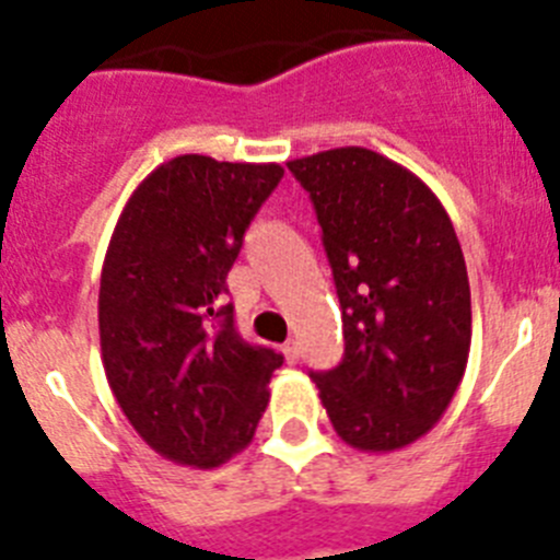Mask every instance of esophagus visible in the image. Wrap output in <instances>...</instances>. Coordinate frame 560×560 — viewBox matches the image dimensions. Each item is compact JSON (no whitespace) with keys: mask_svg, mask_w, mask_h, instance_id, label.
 Returning <instances> with one entry per match:
<instances>
[{"mask_svg":"<svg viewBox=\"0 0 560 560\" xmlns=\"http://www.w3.org/2000/svg\"><path fill=\"white\" fill-rule=\"evenodd\" d=\"M283 353H285V361H289V364H296V361H300V345H296L294 339L285 341Z\"/></svg>","mask_w":560,"mask_h":560,"instance_id":"34e87169","label":"esophagus"}]
</instances>
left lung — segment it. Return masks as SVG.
<instances>
[{
	"mask_svg": "<svg viewBox=\"0 0 560 560\" xmlns=\"http://www.w3.org/2000/svg\"><path fill=\"white\" fill-rule=\"evenodd\" d=\"M308 190L341 305L345 355L311 373L348 446L395 452L443 418L471 350V289L448 212L368 148L289 162Z\"/></svg>",
	"mask_w": 560,
	"mask_h": 560,
	"instance_id": "obj_1",
	"label": "left lung"
}]
</instances>
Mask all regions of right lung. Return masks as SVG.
Listing matches in <instances>:
<instances>
[{"label": "right lung", "mask_w": 560, "mask_h": 560, "mask_svg": "<svg viewBox=\"0 0 560 560\" xmlns=\"http://www.w3.org/2000/svg\"><path fill=\"white\" fill-rule=\"evenodd\" d=\"M280 165L185 153L128 199L101 275L108 387L153 452L215 468L249 446L283 355L249 345L226 303L244 232Z\"/></svg>", "instance_id": "add662e5"}]
</instances>
